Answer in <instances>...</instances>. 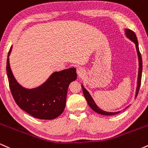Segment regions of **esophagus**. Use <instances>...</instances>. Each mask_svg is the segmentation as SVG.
<instances>
[{"label":"esophagus","mask_w":148,"mask_h":148,"mask_svg":"<svg viewBox=\"0 0 148 148\" xmlns=\"http://www.w3.org/2000/svg\"><path fill=\"white\" fill-rule=\"evenodd\" d=\"M76 72H77V74L79 76H82L84 75L85 74V70L83 67H78L77 69H76Z\"/></svg>","instance_id":"1"}]
</instances>
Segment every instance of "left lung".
Returning <instances> with one entry per match:
<instances>
[{"label":"left lung","mask_w":148,"mask_h":148,"mask_svg":"<svg viewBox=\"0 0 148 148\" xmlns=\"http://www.w3.org/2000/svg\"><path fill=\"white\" fill-rule=\"evenodd\" d=\"M125 32H126V35L131 40H132L136 45V50H137V53H138V60H139V69H138V84H137V89H136V97H137L138 94L139 92V89H140V84H141V77H142V69H143V63H142V57H141V54H140V51H139V48H138V40H137L136 35L135 33L132 30L127 29L125 30ZM82 89H83V92H84V97L86 98V101L89 105L90 107L95 111L97 113H99V114L101 115H115L118 113L119 112H117V113H108V112L103 111L102 110H101L99 107H97V106L95 104V101H93L92 98L91 97L90 95L88 93V92L85 89L84 86H82Z\"/></svg>","instance_id":"8db88e82"}]
</instances>
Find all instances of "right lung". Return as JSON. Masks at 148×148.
<instances>
[{
	"label": "right lung",
	"instance_id": "right-lung-1",
	"mask_svg": "<svg viewBox=\"0 0 148 148\" xmlns=\"http://www.w3.org/2000/svg\"><path fill=\"white\" fill-rule=\"evenodd\" d=\"M7 60V74L9 86L15 102L28 114L41 120H53L62 113L65 107L69 85L76 79L75 68L54 72L40 87L28 90L21 87L10 69L9 56Z\"/></svg>",
	"mask_w": 148,
	"mask_h": 148
}]
</instances>
